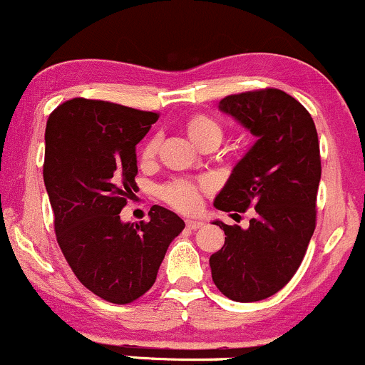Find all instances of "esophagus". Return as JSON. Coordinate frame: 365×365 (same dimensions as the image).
Listing matches in <instances>:
<instances>
[{
	"label": "esophagus",
	"mask_w": 365,
	"mask_h": 365,
	"mask_svg": "<svg viewBox=\"0 0 365 365\" xmlns=\"http://www.w3.org/2000/svg\"><path fill=\"white\" fill-rule=\"evenodd\" d=\"M187 228H190V230H197V228H201L204 223L201 220H187Z\"/></svg>",
	"instance_id": "1"
}]
</instances>
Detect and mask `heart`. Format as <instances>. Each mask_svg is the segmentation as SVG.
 <instances>
[{
    "instance_id": "1",
    "label": "heart",
    "mask_w": 365,
    "mask_h": 365,
    "mask_svg": "<svg viewBox=\"0 0 365 365\" xmlns=\"http://www.w3.org/2000/svg\"><path fill=\"white\" fill-rule=\"evenodd\" d=\"M187 130H189L190 138L195 143H199L201 140L207 137H220L222 138V128L215 119L207 118V115H194L187 124ZM159 145L158 138H152L149 143L143 149V158H150L155 154ZM161 197L168 204L176 207L180 211H195L201 206V189L195 183L189 182V180H173V182L166 183L159 190Z\"/></svg>"
}]
</instances>
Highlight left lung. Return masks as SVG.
I'll return each mask as SVG.
<instances>
[{
  "label": "left lung",
  "mask_w": 365,
  "mask_h": 365,
  "mask_svg": "<svg viewBox=\"0 0 365 365\" xmlns=\"http://www.w3.org/2000/svg\"><path fill=\"white\" fill-rule=\"evenodd\" d=\"M256 138L215 197L220 211L255 207L250 227L215 220L225 244L211 255V277L234 302L270 298L302 265L315 230L320 182L317 130L312 115L286 91L230 95L218 103Z\"/></svg>",
  "instance_id": "8db88e82"
}]
</instances>
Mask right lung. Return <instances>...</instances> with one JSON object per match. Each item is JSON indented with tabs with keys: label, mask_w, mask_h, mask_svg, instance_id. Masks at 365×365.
Wrapping results in <instances>:
<instances>
[{
	"label": "right lung",
	"mask_w": 365,
	"mask_h": 365,
	"mask_svg": "<svg viewBox=\"0 0 365 365\" xmlns=\"http://www.w3.org/2000/svg\"><path fill=\"white\" fill-rule=\"evenodd\" d=\"M158 118L119 103L72 98L46 123L43 178L58 246L79 282L115 305L150 289L168 246L185 228L163 206H152L149 222L137 225L119 216L137 187V143Z\"/></svg>",
	"instance_id": "right-lung-1"
}]
</instances>
